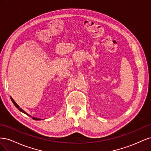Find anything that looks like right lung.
I'll return each instance as SVG.
<instances>
[{
  "instance_id": "add662e5",
  "label": "right lung",
  "mask_w": 151,
  "mask_h": 151,
  "mask_svg": "<svg viewBox=\"0 0 151 151\" xmlns=\"http://www.w3.org/2000/svg\"><path fill=\"white\" fill-rule=\"evenodd\" d=\"M11 100H12V103H13V104H14V106L17 108H18V109H19V110L20 111H21V112H22V113H25L26 114V115H28V116H31L32 118H33V120H40L41 119H40V118H35V117H32L31 116H30L29 115H28V113H26L24 110H23V109H22L21 108H19V106H18V105L16 104V103L14 101V99L11 98Z\"/></svg>"
}]
</instances>
